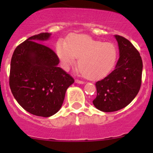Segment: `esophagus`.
I'll return each instance as SVG.
<instances>
[{"instance_id": "34e87169", "label": "esophagus", "mask_w": 153, "mask_h": 153, "mask_svg": "<svg viewBox=\"0 0 153 153\" xmlns=\"http://www.w3.org/2000/svg\"><path fill=\"white\" fill-rule=\"evenodd\" d=\"M75 83H78V84H84V81H81V80H78V79H75Z\"/></svg>"}]
</instances>
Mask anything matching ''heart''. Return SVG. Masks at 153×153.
Returning a JSON list of instances; mask_svg holds the SVG:
<instances>
[{
    "instance_id": "obj_1",
    "label": "heart",
    "mask_w": 153,
    "mask_h": 153,
    "mask_svg": "<svg viewBox=\"0 0 153 153\" xmlns=\"http://www.w3.org/2000/svg\"><path fill=\"white\" fill-rule=\"evenodd\" d=\"M57 53L66 69L75 64V58H78L80 72L90 80L108 75L118 58L117 48L114 43L102 42L83 34L73 35L66 44L58 42Z\"/></svg>"
}]
</instances>
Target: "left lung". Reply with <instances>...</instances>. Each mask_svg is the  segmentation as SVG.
<instances>
[{
	"label": "left lung",
	"mask_w": 153,
	"mask_h": 153,
	"mask_svg": "<svg viewBox=\"0 0 153 153\" xmlns=\"http://www.w3.org/2000/svg\"><path fill=\"white\" fill-rule=\"evenodd\" d=\"M120 58L113 72L96 83L97 95L93 103L99 111L114 112L126 107L140 90L143 62L140 53L128 39L115 35Z\"/></svg>",
	"instance_id": "left-lung-1"
}]
</instances>
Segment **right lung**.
I'll list each match as a JSON object with an SVG mask.
<instances>
[{
	"label": "right lung",
	"mask_w": 153,
	"mask_h": 153,
	"mask_svg": "<svg viewBox=\"0 0 153 153\" xmlns=\"http://www.w3.org/2000/svg\"><path fill=\"white\" fill-rule=\"evenodd\" d=\"M51 34L32 36L18 45L10 63V87L18 103L30 114L48 117L57 112L68 87L75 81L58 67V57L41 41Z\"/></svg>",
	"instance_id": "1"
}]
</instances>
